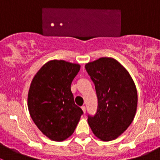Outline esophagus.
I'll return each mask as SVG.
<instances>
[{"instance_id":"obj_1","label":"esophagus","mask_w":160,"mask_h":160,"mask_svg":"<svg viewBox=\"0 0 160 160\" xmlns=\"http://www.w3.org/2000/svg\"><path fill=\"white\" fill-rule=\"evenodd\" d=\"M81 108H82V110H83V113H84V114H85V113H86V110H87V109H86V107H85V106H83V107H82Z\"/></svg>"}]
</instances>
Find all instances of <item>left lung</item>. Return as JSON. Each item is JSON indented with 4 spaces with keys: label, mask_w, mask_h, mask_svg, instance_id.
<instances>
[{
    "label": "left lung",
    "mask_w": 160,
    "mask_h": 160,
    "mask_svg": "<svg viewBox=\"0 0 160 160\" xmlns=\"http://www.w3.org/2000/svg\"><path fill=\"white\" fill-rule=\"evenodd\" d=\"M93 82L98 110L88 122L95 136L111 141L132 124L136 113L138 95L130 74L113 58L102 57L85 65Z\"/></svg>",
    "instance_id": "obj_1"
}]
</instances>
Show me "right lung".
<instances>
[{"label":"right lung","instance_id":"1","mask_svg":"<svg viewBox=\"0 0 160 160\" xmlns=\"http://www.w3.org/2000/svg\"><path fill=\"white\" fill-rule=\"evenodd\" d=\"M80 68L79 64L51 60L42 66L31 83L28 95L31 118L53 141L69 138L83 113L74 103L70 89Z\"/></svg>","mask_w":160,"mask_h":160}]
</instances>
